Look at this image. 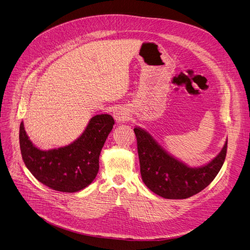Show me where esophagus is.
Returning <instances> with one entry per match:
<instances>
[{
    "mask_svg": "<svg viewBox=\"0 0 250 250\" xmlns=\"http://www.w3.org/2000/svg\"><path fill=\"white\" fill-rule=\"evenodd\" d=\"M113 117L119 123H125L128 120V115L124 108H118L113 112Z\"/></svg>",
    "mask_w": 250,
    "mask_h": 250,
    "instance_id": "1",
    "label": "esophagus"
}]
</instances>
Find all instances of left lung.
<instances>
[{
    "mask_svg": "<svg viewBox=\"0 0 250 250\" xmlns=\"http://www.w3.org/2000/svg\"><path fill=\"white\" fill-rule=\"evenodd\" d=\"M141 173L145 185L168 199H185L206 188L219 172L228 151V142L219 154L201 167H188L164 150L146 130L134 127Z\"/></svg>",
    "mask_w": 250,
    "mask_h": 250,
    "instance_id": "left-lung-1",
    "label": "left lung"
}]
</instances>
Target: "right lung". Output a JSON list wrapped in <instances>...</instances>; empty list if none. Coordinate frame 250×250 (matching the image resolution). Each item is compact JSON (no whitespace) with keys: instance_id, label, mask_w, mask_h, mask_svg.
<instances>
[{"instance_id":"add662e5","label":"right lung","mask_w":250,"mask_h":250,"mask_svg":"<svg viewBox=\"0 0 250 250\" xmlns=\"http://www.w3.org/2000/svg\"><path fill=\"white\" fill-rule=\"evenodd\" d=\"M113 125L111 116L97 115L73 144L41 150L29 140L21 123L19 138L22 161L31 173L48 188L62 192L80 191L96 178L100 153Z\"/></svg>"}]
</instances>
